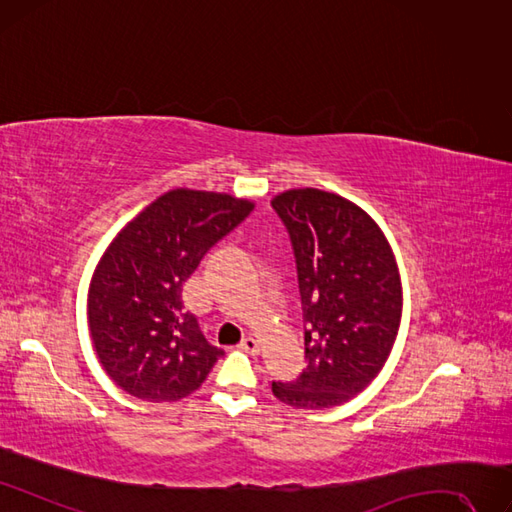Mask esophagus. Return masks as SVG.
I'll list each match as a JSON object with an SVG mask.
<instances>
[{
  "mask_svg": "<svg viewBox=\"0 0 512 512\" xmlns=\"http://www.w3.org/2000/svg\"><path fill=\"white\" fill-rule=\"evenodd\" d=\"M240 348L249 354H259V342L255 337H244L240 342Z\"/></svg>",
  "mask_w": 512,
  "mask_h": 512,
  "instance_id": "1",
  "label": "esophagus"
}]
</instances>
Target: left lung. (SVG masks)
I'll list each match as a JSON object with an SVG mask.
<instances>
[{"mask_svg": "<svg viewBox=\"0 0 512 512\" xmlns=\"http://www.w3.org/2000/svg\"><path fill=\"white\" fill-rule=\"evenodd\" d=\"M272 206L293 242L308 358L295 382H272V392L295 409L344 405L380 375L399 335L396 257L382 227L344 196L301 187Z\"/></svg>", "mask_w": 512, "mask_h": 512, "instance_id": "8db88e82", "label": "left lung"}]
</instances>
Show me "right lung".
Returning a JSON list of instances; mask_svg holds the SVG:
<instances>
[{
	"label": "right lung",
	"mask_w": 512,
	"mask_h": 512,
	"mask_svg": "<svg viewBox=\"0 0 512 512\" xmlns=\"http://www.w3.org/2000/svg\"><path fill=\"white\" fill-rule=\"evenodd\" d=\"M232 194L177 187L109 242L88 287V329L105 373L149 403L196 392L223 354L183 310L181 287L211 246L253 211Z\"/></svg>",
	"instance_id": "add662e5"
}]
</instances>
